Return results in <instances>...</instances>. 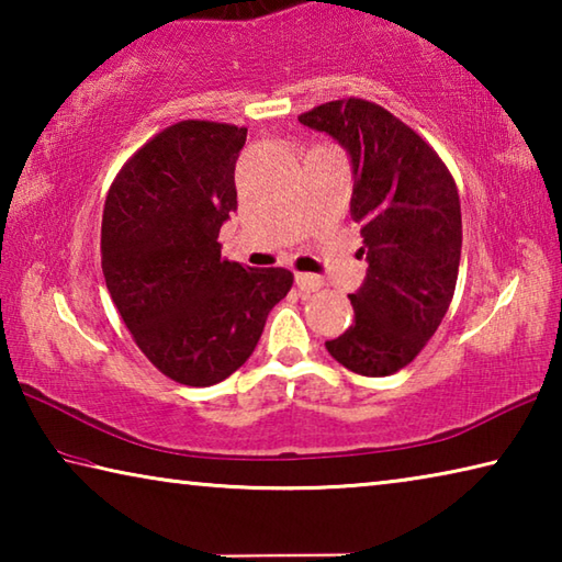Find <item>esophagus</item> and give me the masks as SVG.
I'll return each instance as SVG.
<instances>
[{
  "label": "esophagus",
  "mask_w": 562,
  "mask_h": 562,
  "mask_svg": "<svg viewBox=\"0 0 562 562\" xmlns=\"http://www.w3.org/2000/svg\"><path fill=\"white\" fill-rule=\"evenodd\" d=\"M294 284H297L302 292H317L322 284H325V280L317 278V274H310V272H297L294 274Z\"/></svg>",
  "instance_id": "obj_1"
}]
</instances>
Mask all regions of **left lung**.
Segmentation results:
<instances>
[{"label":"left lung","instance_id":"left-lung-1","mask_svg":"<svg viewBox=\"0 0 562 562\" xmlns=\"http://www.w3.org/2000/svg\"><path fill=\"white\" fill-rule=\"evenodd\" d=\"M300 123L347 150L367 278L349 294L355 322L325 347L361 376L406 367L449 312L461 262L459 190L426 140L364 99L329 101Z\"/></svg>","mask_w":562,"mask_h":562}]
</instances>
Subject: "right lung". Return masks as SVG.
Segmentation results:
<instances>
[{
    "label": "right lung",
    "mask_w": 562,
    "mask_h": 562,
    "mask_svg": "<svg viewBox=\"0 0 562 562\" xmlns=\"http://www.w3.org/2000/svg\"><path fill=\"white\" fill-rule=\"evenodd\" d=\"M247 128L180 121L133 156L103 205L101 268L111 300L158 372L211 386L258 347L270 310L292 288L282 268L221 258L237 211L235 164Z\"/></svg>",
    "instance_id": "1"
}]
</instances>
